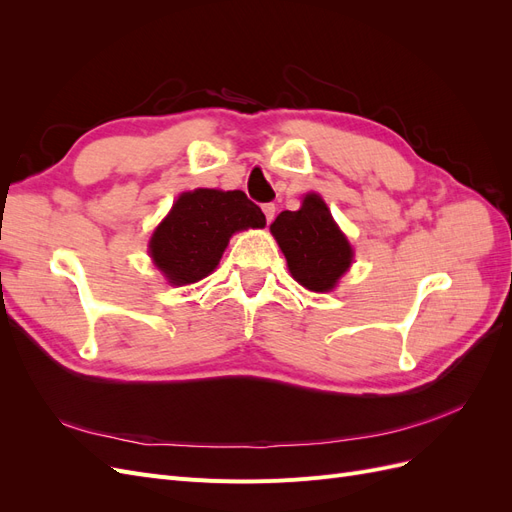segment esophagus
<instances>
[{
	"instance_id": "34e87169",
	"label": "esophagus",
	"mask_w": 512,
	"mask_h": 512,
	"mask_svg": "<svg viewBox=\"0 0 512 512\" xmlns=\"http://www.w3.org/2000/svg\"><path fill=\"white\" fill-rule=\"evenodd\" d=\"M262 213H265L267 224H271L273 222V215H275V205L273 203H265V205H262Z\"/></svg>"
}]
</instances>
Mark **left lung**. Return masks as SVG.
Here are the masks:
<instances>
[{
    "label": "left lung",
    "mask_w": 512,
    "mask_h": 512,
    "mask_svg": "<svg viewBox=\"0 0 512 512\" xmlns=\"http://www.w3.org/2000/svg\"><path fill=\"white\" fill-rule=\"evenodd\" d=\"M271 232L282 247L292 277L309 290H331L350 267L352 247L316 194H307L299 211L277 215Z\"/></svg>",
    "instance_id": "8db88e82"
}]
</instances>
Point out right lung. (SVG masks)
Returning <instances> with one entry per match:
<instances>
[{"mask_svg":"<svg viewBox=\"0 0 512 512\" xmlns=\"http://www.w3.org/2000/svg\"><path fill=\"white\" fill-rule=\"evenodd\" d=\"M265 224V213L241 190L185 192L153 232L151 258L170 284H192L218 267L232 232Z\"/></svg>","mask_w":512,"mask_h":512,"instance_id":"obj_1","label":"right lung"}]
</instances>
